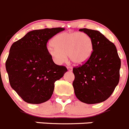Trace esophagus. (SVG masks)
<instances>
[{"label": "esophagus", "mask_w": 129, "mask_h": 129, "mask_svg": "<svg viewBox=\"0 0 129 129\" xmlns=\"http://www.w3.org/2000/svg\"><path fill=\"white\" fill-rule=\"evenodd\" d=\"M67 69H68V70L69 71H73V67H72L71 66H67Z\"/></svg>", "instance_id": "34e87169"}]
</instances>
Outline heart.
<instances>
[{
    "label": "heart",
    "instance_id": "b5f03b06",
    "mask_svg": "<svg viewBox=\"0 0 129 129\" xmlns=\"http://www.w3.org/2000/svg\"><path fill=\"white\" fill-rule=\"evenodd\" d=\"M53 45L48 47V53L57 64L67 59L76 65L86 62L93 51V43L90 36L83 32H63L55 36Z\"/></svg>",
    "mask_w": 129,
    "mask_h": 129
}]
</instances>
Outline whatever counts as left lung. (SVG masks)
Instances as JSON below:
<instances>
[{
  "label": "left lung",
  "instance_id": "1",
  "mask_svg": "<svg viewBox=\"0 0 129 129\" xmlns=\"http://www.w3.org/2000/svg\"><path fill=\"white\" fill-rule=\"evenodd\" d=\"M92 39L93 51L82 66L73 68L77 98L89 104L102 103L114 92L120 79L121 60L115 44L101 32L81 28Z\"/></svg>",
  "mask_w": 129,
  "mask_h": 129
}]
</instances>
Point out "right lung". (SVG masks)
Wrapping results in <instances>:
<instances>
[{"mask_svg":"<svg viewBox=\"0 0 129 129\" xmlns=\"http://www.w3.org/2000/svg\"><path fill=\"white\" fill-rule=\"evenodd\" d=\"M65 28L35 30L11 46L6 68L12 88L30 104L48 101L53 93L55 82L67 69L54 63L48 53V40Z\"/></svg>","mask_w":129,"mask_h":129,"instance_id":"add662e5","label":"right lung"}]
</instances>
